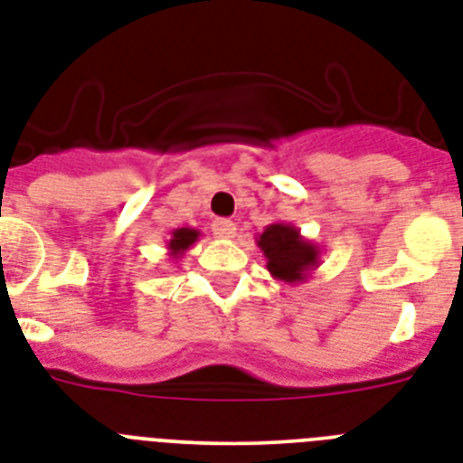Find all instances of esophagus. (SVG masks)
I'll use <instances>...</instances> for the list:
<instances>
[{"instance_id": "34e87169", "label": "esophagus", "mask_w": 463, "mask_h": 463, "mask_svg": "<svg viewBox=\"0 0 463 463\" xmlns=\"http://www.w3.org/2000/svg\"><path fill=\"white\" fill-rule=\"evenodd\" d=\"M213 234L217 239H234L236 236V224L232 220H215L213 222Z\"/></svg>"}]
</instances>
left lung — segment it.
<instances>
[{
  "instance_id": "1",
  "label": "left lung",
  "mask_w": 463,
  "mask_h": 463,
  "mask_svg": "<svg viewBox=\"0 0 463 463\" xmlns=\"http://www.w3.org/2000/svg\"><path fill=\"white\" fill-rule=\"evenodd\" d=\"M258 248L274 279L288 286L303 284L322 262V248L305 239L288 222H274L258 236Z\"/></svg>"
}]
</instances>
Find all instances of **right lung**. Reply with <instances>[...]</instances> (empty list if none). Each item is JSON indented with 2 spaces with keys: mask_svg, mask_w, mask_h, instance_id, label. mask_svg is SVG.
<instances>
[{
  "mask_svg": "<svg viewBox=\"0 0 463 463\" xmlns=\"http://www.w3.org/2000/svg\"><path fill=\"white\" fill-rule=\"evenodd\" d=\"M198 236H201V232L194 227L172 229L170 239H167V255L177 262V260L182 258V255H184L194 243H196Z\"/></svg>",
  "mask_w": 463,
  "mask_h": 463,
  "instance_id": "right-lung-1",
  "label": "right lung"
}]
</instances>
